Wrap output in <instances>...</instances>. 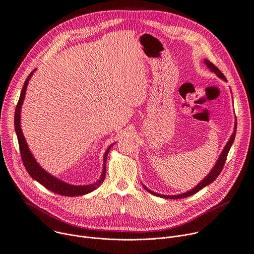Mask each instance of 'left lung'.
Returning a JSON list of instances; mask_svg holds the SVG:
<instances>
[{
    "label": "left lung",
    "mask_w": 254,
    "mask_h": 254,
    "mask_svg": "<svg viewBox=\"0 0 254 254\" xmlns=\"http://www.w3.org/2000/svg\"><path fill=\"white\" fill-rule=\"evenodd\" d=\"M203 62H204V64H206V66L210 68L211 72L215 73V74H216L220 79H222L223 81H225V82L227 81L226 77L223 75V73L219 70V68H218L214 64H212L210 61H207V60H204ZM236 128H237V120H235L234 131H233V133L231 134V136H230V139H229V141L227 142L226 146L224 147L222 153L220 154V156H219V158H218V160H217V162H216L215 166L213 167V169L211 170V172H210L209 174H207V175L197 184L196 187H194V188L191 189L190 190H189V191H187V192L180 193V194H176V195H166V194H161V193L154 192L153 190H150L149 189H147V188L144 186V184H143L144 189H145L148 192H150V193H152V194H154V195H156V196L164 197V198H170V199H177V198H183V197H188V196H190V195H192V194H194L195 192H197L198 190H200L201 189H203L204 187L209 186L210 183H212L214 180H216V178L219 176V174L221 173V171H222V169H223V167H224V164H225V162H226V159H227L228 153H229V151H230V148H231V146H232V144H233V142H234V140H235Z\"/></svg>",
    "instance_id": "left-lung-1"
}]
</instances>
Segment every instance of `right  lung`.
I'll list each match as a JSON object with an SVG mask.
<instances>
[{"mask_svg":"<svg viewBox=\"0 0 254 254\" xmlns=\"http://www.w3.org/2000/svg\"><path fill=\"white\" fill-rule=\"evenodd\" d=\"M36 71V68L29 74V76L27 77L24 86H23L22 90H21V94H20V98L18 101V104L16 106V110H15V117H14V125H15V131L17 134V139H18V143H19V149H20V154H21V158L23 161V164H24V167L26 168L27 172L29 173V175L36 180L37 182H39L41 186H43L45 189H48L49 190L61 194V195H64V196H79V195H84L87 194L91 191L95 190L97 188L100 187V184H102V182L104 181L105 178V174H106V159H107V155L108 152L110 150V148L114 145L111 144L103 157V170L101 173V176L99 177V179L91 184H86V186H74V184H70L66 183L57 177H55L54 175H52L51 173H49L48 171H45L38 163L36 159L34 158V156L32 155V153L30 152L28 145L26 143V140L24 135H23L22 129H21V107L23 104V101H24L25 98V94H26V89L29 83L30 78L32 77V75L34 74V72Z\"/></svg>","mask_w":254,"mask_h":254,"instance_id":"add662e5","label":"right lung"}]
</instances>
